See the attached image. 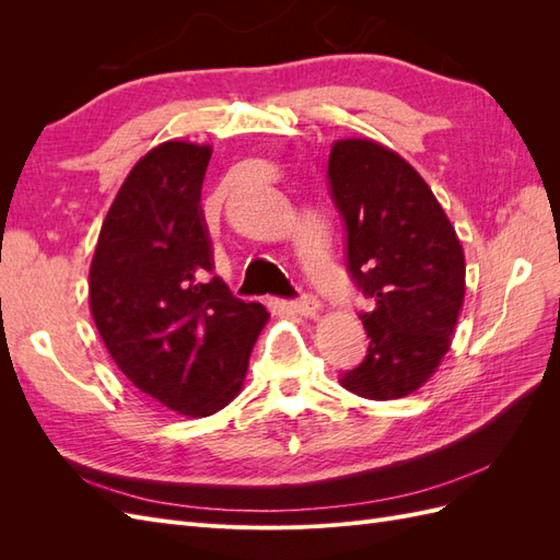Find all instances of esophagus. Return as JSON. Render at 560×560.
Returning <instances> with one entry per match:
<instances>
[{
    "mask_svg": "<svg viewBox=\"0 0 560 560\" xmlns=\"http://www.w3.org/2000/svg\"><path fill=\"white\" fill-rule=\"evenodd\" d=\"M284 306L287 311H292L294 315H301V317H315L319 313V301L311 294H303L296 301H287Z\"/></svg>",
    "mask_w": 560,
    "mask_h": 560,
    "instance_id": "obj_1",
    "label": "esophagus"
}]
</instances>
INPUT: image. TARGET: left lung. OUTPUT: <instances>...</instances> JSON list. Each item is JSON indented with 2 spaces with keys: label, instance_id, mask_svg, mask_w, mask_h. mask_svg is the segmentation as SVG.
Returning <instances> with one entry per match:
<instances>
[{
  "label": "left lung",
  "instance_id": "obj_1",
  "mask_svg": "<svg viewBox=\"0 0 560 560\" xmlns=\"http://www.w3.org/2000/svg\"><path fill=\"white\" fill-rule=\"evenodd\" d=\"M329 191L348 233V270L371 301L364 360L341 383L364 399H399L434 374L465 301V254L413 165L374 140H338Z\"/></svg>",
  "mask_w": 560,
  "mask_h": 560
}]
</instances>
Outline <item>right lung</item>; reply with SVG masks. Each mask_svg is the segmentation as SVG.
Here are the masks:
<instances>
[{"label": "right lung", "instance_id": "obj_1", "mask_svg": "<svg viewBox=\"0 0 560 560\" xmlns=\"http://www.w3.org/2000/svg\"><path fill=\"white\" fill-rule=\"evenodd\" d=\"M212 149L163 142L135 163L89 273L95 327L124 376L171 411L212 416L241 393L268 313L212 276L200 189Z\"/></svg>", "mask_w": 560, "mask_h": 560}]
</instances>
